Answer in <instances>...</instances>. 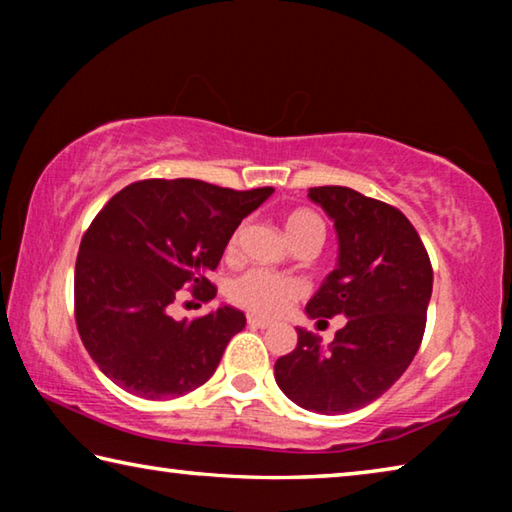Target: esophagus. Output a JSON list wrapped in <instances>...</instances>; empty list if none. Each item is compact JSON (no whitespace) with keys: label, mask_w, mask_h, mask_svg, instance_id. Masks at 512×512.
<instances>
[{"label":"esophagus","mask_w":512,"mask_h":512,"mask_svg":"<svg viewBox=\"0 0 512 512\" xmlns=\"http://www.w3.org/2000/svg\"><path fill=\"white\" fill-rule=\"evenodd\" d=\"M248 325H250V327H255V329H268V327H273L271 320H266V318H257V316H248Z\"/></svg>","instance_id":"1"}]
</instances>
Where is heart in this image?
Here are the masks:
<instances>
[{
    "instance_id": "1",
    "label": "heart",
    "mask_w": 512,
    "mask_h": 512,
    "mask_svg": "<svg viewBox=\"0 0 512 512\" xmlns=\"http://www.w3.org/2000/svg\"><path fill=\"white\" fill-rule=\"evenodd\" d=\"M287 235L291 244L296 246L305 239H318L323 244L325 239V223L316 212L311 210H296L287 216ZM244 228H239L228 241V255H235L239 248ZM305 296V284L296 277L277 275L264 268H250V271L241 273L230 284V298L253 314L275 318L282 316L293 302Z\"/></svg>"
}]
</instances>
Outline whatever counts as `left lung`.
Returning a JSON list of instances; mask_svg holds the SVG:
<instances>
[{"mask_svg":"<svg viewBox=\"0 0 512 512\" xmlns=\"http://www.w3.org/2000/svg\"><path fill=\"white\" fill-rule=\"evenodd\" d=\"M334 221L339 264L307 302V316H345L327 348L298 327L296 350L275 361V381L314 413H350L384 395L418 352L433 271L411 221L397 207L350 187H311Z\"/></svg>","mask_w":512,"mask_h":512,"instance_id":"left-lung-1","label":"left lung"}]
</instances>
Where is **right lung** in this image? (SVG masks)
Masks as SVG:
<instances>
[{
  "mask_svg": "<svg viewBox=\"0 0 512 512\" xmlns=\"http://www.w3.org/2000/svg\"><path fill=\"white\" fill-rule=\"evenodd\" d=\"M273 187L235 192L203 180H140L94 216L74 271V316L92 361L119 388L146 400H173L214 375L225 345L246 327L244 311L223 305L173 320L180 289L212 300L207 273L241 219Z\"/></svg>",
  "mask_w": 512,
  "mask_h": 512,
  "instance_id": "1",
  "label": "right lung"
}]
</instances>
